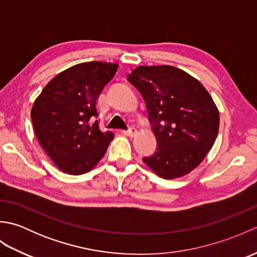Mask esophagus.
Returning a JSON list of instances; mask_svg holds the SVG:
<instances>
[{"label":"esophagus","mask_w":257,"mask_h":257,"mask_svg":"<svg viewBox=\"0 0 257 257\" xmlns=\"http://www.w3.org/2000/svg\"><path fill=\"white\" fill-rule=\"evenodd\" d=\"M123 134L128 137H135L136 134H137V129L135 127H130L128 130H123Z\"/></svg>","instance_id":"obj_1"}]
</instances>
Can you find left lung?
Here are the masks:
<instances>
[{"label":"left lung","instance_id":"left-lung-1","mask_svg":"<svg viewBox=\"0 0 257 257\" xmlns=\"http://www.w3.org/2000/svg\"><path fill=\"white\" fill-rule=\"evenodd\" d=\"M128 80L143 95L158 147L144 162L163 179H176L198 167L214 145L217 107L198 79L184 70L139 66Z\"/></svg>","mask_w":257,"mask_h":257}]
</instances>
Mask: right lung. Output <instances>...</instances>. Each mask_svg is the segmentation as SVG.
<instances>
[{"label":"right lung","instance_id":"obj_1","mask_svg":"<svg viewBox=\"0 0 257 257\" xmlns=\"http://www.w3.org/2000/svg\"><path fill=\"white\" fill-rule=\"evenodd\" d=\"M118 64L88 62L56 75L33 103L38 143L59 170L79 176L94 169L113 139L99 128L97 99Z\"/></svg>","mask_w":257,"mask_h":257}]
</instances>
